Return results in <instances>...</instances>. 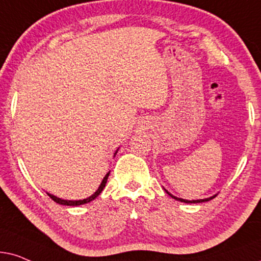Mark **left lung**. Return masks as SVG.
I'll return each instance as SVG.
<instances>
[{
    "mask_svg": "<svg viewBox=\"0 0 261 261\" xmlns=\"http://www.w3.org/2000/svg\"><path fill=\"white\" fill-rule=\"evenodd\" d=\"M163 190L166 191V193L168 194V196H171L173 199H175V200H179V201H182V203H189V204H192V203H204V201H209V200H211L213 199V198H215L216 197V194H214V196H211V197H209V198H204V199H197V200H187V199H182V198H178V197H175V196H173V194L171 193V192H168V191H167L165 187H163Z\"/></svg>",
    "mask_w": 261,
    "mask_h": 261,
    "instance_id": "obj_1",
    "label": "left lung"
}]
</instances>
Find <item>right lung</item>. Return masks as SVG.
I'll use <instances>...</instances> for the list:
<instances>
[{
    "label": "right lung",
    "mask_w": 261,
    "mask_h": 261,
    "mask_svg": "<svg viewBox=\"0 0 261 261\" xmlns=\"http://www.w3.org/2000/svg\"><path fill=\"white\" fill-rule=\"evenodd\" d=\"M118 149H119V148H118ZM118 149L116 150V152H114V156H116V154L118 152ZM109 175H110V172L107 173V174H106L105 176H103L102 181H101V184H100V186L98 187V190H96L95 192L92 194V196L88 197V198H86V199H79V200H68V199H62V198H60V197H56V196H54V194H51V193H48V192H47V196H50V198H52V199H54V200L56 201V203L61 204V205H68V206H79V205H83V204H87V203H89V201L94 200L95 198L98 197L99 194L102 192L103 187L106 186V182H107V179H109Z\"/></svg>",
    "instance_id": "add662e5"
}]
</instances>
